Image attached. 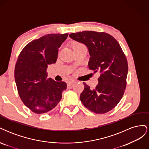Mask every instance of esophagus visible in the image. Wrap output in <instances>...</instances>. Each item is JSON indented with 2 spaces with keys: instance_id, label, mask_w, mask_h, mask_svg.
Wrapping results in <instances>:
<instances>
[{
  "instance_id": "esophagus-1",
  "label": "esophagus",
  "mask_w": 149,
  "mask_h": 149,
  "mask_svg": "<svg viewBox=\"0 0 149 149\" xmlns=\"http://www.w3.org/2000/svg\"><path fill=\"white\" fill-rule=\"evenodd\" d=\"M74 85V83L72 82V81H70V82L68 83V87H69V88H73Z\"/></svg>"
}]
</instances>
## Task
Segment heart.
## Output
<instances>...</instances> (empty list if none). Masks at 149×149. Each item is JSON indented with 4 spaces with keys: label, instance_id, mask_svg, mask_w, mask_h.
I'll return each mask as SVG.
<instances>
[{
    "label": "heart",
    "instance_id": "1",
    "mask_svg": "<svg viewBox=\"0 0 149 149\" xmlns=\"http://www.w3.org/2000/svg\"><path fill=\"white\" fill-rule=\"evenodd\" d=\"M84 47H86L85 46V45H84L82 43H80V42L75 43L73 45V48L74 49V50H76V49H78L84 48Z\"/></svg>",
    "mask_w": 149,
    "mask_h": 149
}]
</instances>
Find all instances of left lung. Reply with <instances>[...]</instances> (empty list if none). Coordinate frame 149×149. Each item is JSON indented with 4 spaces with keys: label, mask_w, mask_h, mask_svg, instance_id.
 I'll list each match as a JSON object with an SVG mask.
<instances>
[{
    "label": "left lung",
    "mask_w": 149,
    "mask_h": 149,
    "mask_svg": "<svg viewBox=\"0 0 149 149\" xmlns=\"http://www.w3.org/2000/svg\"><path fill=\"white\" fill-rule=\"evenodd\" d=\"M69 37L86 45L91 56L89 69L101 74L94 89L83 83L80 100L91 112L106 113L114 109L124 95L128 73L125 54L118 42L105 32L83 31L72 33Z\"/></svg>",
    "instance_id": "left-lung-1"
}]
</instances>
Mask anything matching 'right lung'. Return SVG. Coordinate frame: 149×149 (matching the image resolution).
Listing matches in <instances>:
<instances>
[{"label": "right lung", "mask_w": 149, "mask_h": 149, "mask_svg": "<svg viewBox=\"0 0 149 149\" xmlns=\"http://www.w3.org/2000/svg\"><path fill=\"white\" fill-rule=\"evenodd\" d=\"M68 33H51L29 43L18 57L15 81L22 102L36 114H43L55 108L66 89L64 81L48 78V65L55 63L58 48Z\"/></svg>", "instance_id": "1"}]
</instances>
